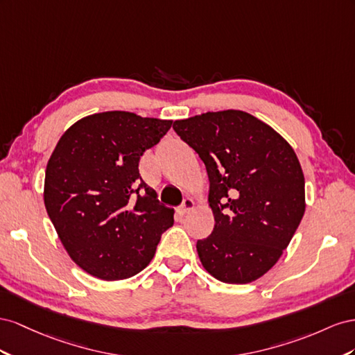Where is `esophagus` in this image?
<instances>
[{
    "mask_svg": "<svg viewBox=\"0 0 355 355\" xmlns=\"http://www.w3.org/2000/svg\"><path fill=\"white\" fill-rule=\"evenodd\" d=\"M193 207H195V202H193V199L187 198V199H184V200H183V204H181V205L178 207V212H180L181 216H184V214H187L189 211L193 209Z\"/></svg>",
    "mask_w": 355,
    "mask_h": 355,
    "instance_id": "obj_1",
    "label": "esophagus"
}]
</instances>
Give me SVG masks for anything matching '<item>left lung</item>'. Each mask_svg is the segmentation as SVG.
<instances>
[{"instance_id": "left-lung-1", "label": "left lung", "mask_w": 355, "mask_h": 355, "mask_svg": "<svg viewBox=\"0 0 355 355\" xmlns=\"http://www.w3.org/2000/svg\"><path fill=\"white\" fill-rule=\"evenodd\" d=\"M177 135L205 164L216 225L196 248L212 277L256 281L275 265L305 214V177L295 150L245 111L174 121Z\"/></svg>"}]
</instances>
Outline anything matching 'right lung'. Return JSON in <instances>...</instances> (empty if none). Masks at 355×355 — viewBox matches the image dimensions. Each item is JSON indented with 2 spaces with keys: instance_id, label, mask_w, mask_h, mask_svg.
Segmentation results:
<instances>
[{
  "instance_id": "right-lung-1",
  "label": "right lung",
  "mask_w": 355,
  "mask_h": 355,
  "mask_svg": "<svg viewBox=\"0 0 355 355\" xmlns=\"http://www.w3.org/2000/svg\"><path fill=\"white\" fill-rule=\"evenodd\" d=\"M171 125L105 111L76 121L58 141L46 168L44 205L69 257L90 275H137L174 225V209L160 204L138 169Z\"/></svg>"
}]
</instances>
